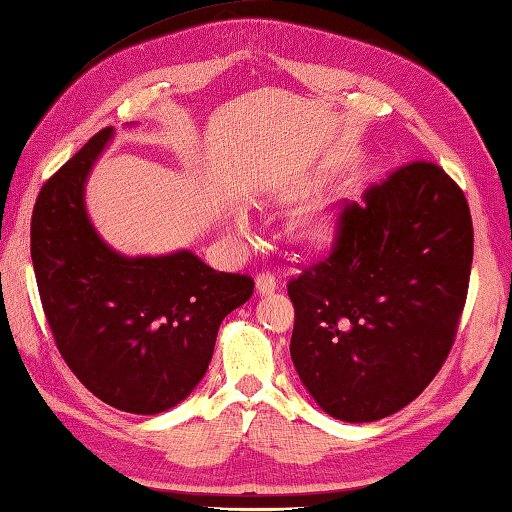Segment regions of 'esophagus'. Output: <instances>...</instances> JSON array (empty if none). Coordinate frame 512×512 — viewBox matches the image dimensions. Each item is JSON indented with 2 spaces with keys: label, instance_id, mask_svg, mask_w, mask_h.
I'll return each instance as SVG.
<instances>
[{
  "label": "esophagus",
  "instance_id": "esophagus-1",
  "mask_svg": "<svg viewBox=\"0 0 512 512\" xmlns=\"http://www.w3.org/2000/svg\"><path fill=\"white\" fill-rule=\"evenodd\" d=\"M279 288V281H276V276L270 272H261L256 276V292L258 295H270Z\"/></svg>",
  "mask_w": 512,
  "mask_h": 512
}]
</instances>
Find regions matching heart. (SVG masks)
<instances>
[{
	"label": "heart",
	"instance_id": "1",
	"mask_svg": "<svg viewBox=\"0 0 512 512\" xmlns=\"http://www.w3.org/2000/svg\"><path fill=\"white\" fill-rule=\"evenodd\" d=\"M340 222V208L326 201V204H317L301 215L297 222V236L308 247H329L338 238ZM231 224L236 231H245L249 226L247 215L236 211L231 215Z\"/></svg>",
	"mask_w": 512,
	"mask_h": 512
}]
</instances>
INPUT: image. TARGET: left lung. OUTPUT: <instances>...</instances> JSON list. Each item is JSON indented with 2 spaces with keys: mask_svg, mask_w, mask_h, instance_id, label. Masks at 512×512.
<instances>
[{
  "mask_svg": "<svg viewBox=\"0 0 512 512\" xmlns=\"http://www.w3.org/2000/svg\"><path fill=\"white\" fill-rule=\"evenodd\" d=\"M326 261L292 279L290 356L324 413L376 422L408 406L454 345L474 256L467 199L417 161L340 215Z\"/></svg>",
  "mask_w": 512,
  "mask_h": 512,
  "instance_id": "1",
  "label": "left lung"
}]
</instances>
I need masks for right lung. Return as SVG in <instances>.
Returning a JSON list of instances; mask_svg holds the SVG:
<instances>
[{
	"label": "right lung",
	"instance_id": "right-lung-1",
	"mask_svg": "<svg viewBox=\"0 0 512 512\" xmlns=\"http://www.w3.org/2000/svg\"><path fill=\"white\" fill-rule=\"evenodd\" d=\"M115 129L74 154L31 217V261L56 347L104 404L158 415L204 379L226 315L254 295L249 276L215 272L190 249L127 256L99 236L86 181Z\"/></svg>",
	"mask_w": 512,
	"mask_h": 512
}]
</instances>
